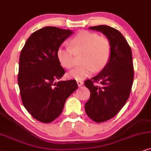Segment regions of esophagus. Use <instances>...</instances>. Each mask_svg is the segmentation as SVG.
Instances as JSON below:
<instances>
[{"label":"esophagus","mask_w":151,"mask_h":151,"mask_svg":"<svg viewBox=\"0 0 151 151\" xmlns=\"http://www.w3.org/2000/svg\"><path fill=\"white\" fill-rule=\"evenodd\" d=\"M77 85H78V86H79V87L83 85V82L81 81H77Z\"/></svg>","instance_id":"obj_1"}]
</instances>
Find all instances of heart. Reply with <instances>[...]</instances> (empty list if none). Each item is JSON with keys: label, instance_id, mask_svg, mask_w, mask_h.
<instances>
[{"label": "heart", "instance_id": "b5f03b06", "mask_svg": "<svg viewBox=\"0 0 151 151\" xmlns=\"http://www.w3.org/2000/svg\"><path fill=\"white\" fill-rule=\"evenodd\" d=\"M72 48L61 46L57 50V58L62 66L70 69L74 65V55L83 52V64L68 73L69 77L81 81L89 77L94 70H101L106 67L111 55V46L107 38L98 34L81 31L70 41Z\"/></svg>", "mask_w": 151, "mask_h": 151}]
</instances>
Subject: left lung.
Wrapping results in <instances>:
<instances>
[{"mask_svg": "<svg viewBox=\"0 0 151 151\" xmlns=\"http://www.w3.org/2000/svg\"><path fill=\"white\" fill-rule=\"evenodd\" d=\"M88 29L101 32L111 46V55L105 68L91 80L85 81L90 96L85 104L87 115L100 123L114 117L129 97L134 77L131 48L121 32L101 25ZM99 82V86L95 83Z\"/></svg>", "mask_w": 151, "mask_h": 151, "instance_id": "obj_1", "label": "left lung"}]
</instances>
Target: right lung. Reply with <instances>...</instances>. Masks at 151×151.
<instances>
[{
  "mask_svg": "<svg viewBox=\"0 0 151 151\" xmlns=\"http://www.w3.org/2000/svg\"><path fill=\"white\" fill-rule=\"evenodd\" d=\"M73 32L44 27L34 32L21 50L18 74L23 106L35 119L50 123L63 111L66 99L78 88L75 80L59 81L65 74L57 50Z\"/></svg>",
  "mask_w": 151,
  "mask_h": 151,
  "instance_id": "1",
  "label": "right lung"
}]
</instances>
